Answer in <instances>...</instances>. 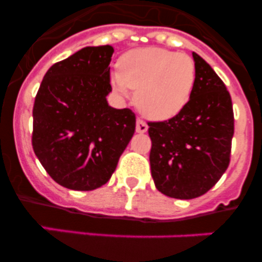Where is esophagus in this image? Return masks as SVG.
<instances>
[{"label":"esophagus","mask_w":262,"mask_h":262,"mask_svg":"<svg viewBox=\"0 0 262 262\" xmlns=\"http://www.w3.org/2000/svg\"><path fill=\"white\" fill-rule=\"evenodd\" d=\"M147 129H148L147 123H145L144 120H142L140 118H139V119L136 120V133L144 134V133H147Z\"/></svg>","instance_id":"34e87169"}]
</instances>
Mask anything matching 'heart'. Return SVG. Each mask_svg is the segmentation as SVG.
<instances>
[{"label":"heart","mask_w":262,"mask_h":262,"mask_svg":"<svg viewBox=\"0 0 262 262\" xmlns=\"http://www.w3.org/2000/svg\"><path fill=\"white\" fill-rule=\"evenodd\" d=\"M195 64L186 53L159 47H145L124 53L120 72L111 82L118 93L136 92L135 101L142 114L154 120L177 115L187 103L195 84Z\"/></svg>","instance_id":"1"}]
</instances>
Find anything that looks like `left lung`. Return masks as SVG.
I'll return each mask as SVG.
<instances>
[{"label": "left lung", "instance_id": "obj_1", "mask_svg": "<svg viewBox=\"0 0 262 262\" xmlns=\"http://www.w3.org/2000/svg\"><path fill=\"white\" fill-rule=\"evenodd\" d=\"M195 84L185 107L163 122H148L149 163L159 191L177 200L203 195L230 165L233 136L231 96L195 52Z\"/></svg>", "mask_w": 262, "mask_h": 262}]
</instances>
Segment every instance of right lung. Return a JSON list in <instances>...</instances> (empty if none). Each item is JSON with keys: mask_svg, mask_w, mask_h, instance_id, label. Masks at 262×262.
I'll use <instances>...</instances> for the list:
<instances>
[{"mask_svg": "<svg viewBox=\"0 0 262 262\" xmlns=\"http://www.w3.org/2000/svg\"><path fill=\"white\" fill-rule=\"evenodd\" d=\"M111 46L85 47L53 64L32 108V148L53 181L94 190L110 180L135 133L129 108L108 106Z\"/></svg>", "mask_w": 262, "mask_h": 262, "instance_id": "obj_1", "label": "right lung"}]
</instances>
